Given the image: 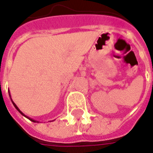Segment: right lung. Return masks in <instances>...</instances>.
Listing matches in <instances>:
<instances>
[{
  "label": "right lung",
  "instance_id": "right-lung-1",
  "mask_svg": "<svg viewBox=\"0 0 153 153\" xmlns=\"http://www.w3.org/2000/svg\"><path fill=\"white\" fill-rule=\"evenodd\" d=\"M9 97H11V96H10V93H9ZM11 101H12V102H13V105H14V106H15V108H16V109H17L18 111L20 112V114H22L23 116H25V117H27V119H29L30 121H32V122H39V121H36V120H34V119H32V118H31V117H27V116H26V115H25V114H24V113H22V112L20 111V109H19V108H18V107H17V105H16V104H15V103H14V102H13V100H12V98H11Z\"/></svg>",
  "mask_w": 153,
  "mask_h": 153
}]
</instances>
